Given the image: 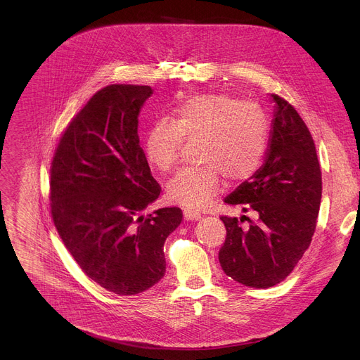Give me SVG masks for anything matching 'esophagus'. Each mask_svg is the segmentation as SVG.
<instances>
[{
	"instance_id": "obj_1",
	"label": "esophagus",
	"mask_w": 360,
	"mask_h": 360,
	"mask_svg": "<svg viewBox=\"0 0 360 360\" xmlns=\"http://www.w3.org/2000/svg\"><path fill=\"white\" fill-rule=\"evenodd\" d=\"M184 218H185L186 221H198V219H200V214H199V212H195V211L185 210V211H184Z\"/></svg>"
}]
</instances>
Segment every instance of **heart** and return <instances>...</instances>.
Here are the masks:
<instances>
[{"mask_svg": "<svg viewBox=\"0 0 360 360\" xmlns=\"http://www.w3.org/2000/svg\"><path fill=\"white\" fill-rule=\"evenodd\" d=\"M199 141V168L178 171L165 185L167 196L188 210H202L219 192L222 176L231 182L249 179L262 165L268 121L264 111L225 94L189 98L172 120H160L146 135V162L167 172L179 160L184 141Z\"/></svg>", "mask_w": 360, "mask_h": 360, "instance_id": "b5f03b06", "label": "heart"}]
</instances>
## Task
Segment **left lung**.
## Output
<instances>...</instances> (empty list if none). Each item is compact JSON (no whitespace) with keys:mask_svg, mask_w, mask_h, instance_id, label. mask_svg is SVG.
I'll list each match as a JSON object with an SVG mask.
<instances>
[{"mask_svg":"<svg viewBox=\"0 0 360 360\" xmlns=\"http://www.w3.org/2000/svg\"><path fill=\"white\" fill-rule=\"evenodd\" d=\"M272 99L264 164L225 198L229 205H242L243 212H258V221L248 219L249 228L242 229L236 218L221 217L226 228L221 266L233 281L256 289L271 288L293 271L311 245L322 199V172L309 129L288 101Z\"/></svg>","mask_w":360,"mask_h":360,"instance_id":"left-lung-1","label":"left lung"}]
</instances>
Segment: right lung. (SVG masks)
Listing matches in <instances>:
<instances>
[{
    "label": "right lung",
    "mask_w": 360,
    "mask_h": 360,
    "mask_svg": "<svg viewBox=\"0 0 360 360\" xmlns=\"http://www.w3.org/2000/svg\"><path fill=\"white\" fill-rule=\"evenodd\" d=\"M148 85H108L72 118L51 164V215L82 272L117 295H136L165 275L164 243L176 207L143 217L161 193L139 145Z\"/></svg>",
    "instance_id": "add662e5"
}]
</instances>
